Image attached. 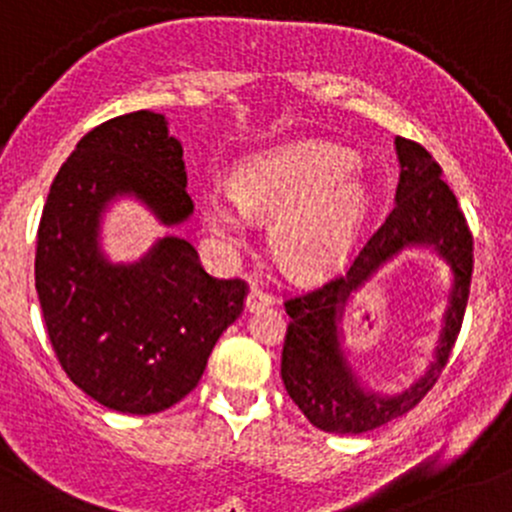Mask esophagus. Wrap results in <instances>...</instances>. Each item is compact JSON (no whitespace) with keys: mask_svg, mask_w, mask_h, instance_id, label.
Segmentation results:
<instances>
[{"mask_svg":"<svg viewBox=\"0 0 512 512\" xmlns=\"http://www.w3.org/2000/svg\"><path fill=\"white\" fill-rule=\"evenodd\" d=\"M273 303V295L263 288L251 286L249 295H246V310H256V308H266V305Z\"/></svg>","mask_w":512,"mask_h":512,"instance_id":"obj_1","label":"esophagus"}]
</instances>
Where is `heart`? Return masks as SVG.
<instances>
[{
  "mask_svg": "<svg viewBox=\"0 0 512 512\" xmlns=\"http://www.w3.org/2000/svg\"><path fill=\"white\" fill-rule=\"evenodd\" d=\"M231 189H207L202 197V217L214 239L239 249L251 217H276L273 249L300 273L340 261L370 209L355 155L330 142H295L256 157L236 172Z\"/></svg>",
  "mask_w": 512,
  "mask_h": 512,
  "instance_id": "obj_1",
  "label": "heart"
}]
</instances>
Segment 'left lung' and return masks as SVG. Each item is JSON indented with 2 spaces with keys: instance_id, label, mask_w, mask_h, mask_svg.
I'll use <instances>...</instances> for the list:
<instances>
[{
  "instance_id": "obj_1",
  "label": "left lung",
  "mask_w": 512,
  "mask_h": 512,
  "mask_svg": "<svg viewBox=\"0 0 512 512\" xmlns=\"http://www.w3.org/2000/svg\"><path fill=\"white\" fill-rule=\"evenodd\" d=\"M394 145L402 172L384 224L352 258L347 276L330 278L283 303L291 318L281 355L283 384L310 424L330 434H365L412 412L449 362L471 293L473 236L449 184L441 179L439 162L414 140L397 138ZM407 245H431L452 266L454 288L437 360L419 383L387 398L362 388L346 365L336 320L349 293Z\"/></svg>"
}]
</instances>
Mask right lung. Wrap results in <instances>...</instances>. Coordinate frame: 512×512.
<instances>
[{"mask_svg": "<svg viewBox=\"0 0 512 512\" xmlns=\"http://www.w3.org/2000/svg\"><path fill=\"white\" fill-rule=\"evenodd\" d=\"M123 194L167 226L192 214L182 145L165 115H118L78 140L39 221L36 293L68 379L115 412L157 414L197 387L249 288L209 276L177 236L138 263H110L98 249L100 214Z\"/></svg>", "mask_w": 512, "mask_h": 512, "instance_id": "1", "label": "right lung"}]
</instances>
